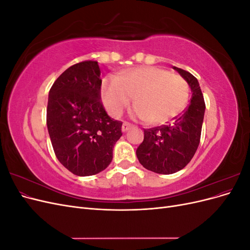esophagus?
<instances>
[{"label": "esophagus", "mask_w": 250, "mask_h": 250, "mask_svg": "<svg viewBox=\"0 0 250 250\" xmlns=\"http://www.w3.org/2000/svg\"><path fill=\"white\" fill-rule=\"evenodd\" d=\"M131 127H132V125H131L130 123L124 122V123H123V125H122V131H123V132H125V131H127V130H129Z\"/></svg>", "instance_id": "1"}]
</instances>
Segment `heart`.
<instances>
[{
    "label": "heart",
    "instance_id": "heart-1",
    "mask_svg": "<svg viewBox=\"0 0 250 250\" xmlns=\"http://www.w3.org/2000/svg\"><path fill=\"white\" fill-rule=\"evenodd\" d=\"M102 101L112 117L122 115L134 97L133 116L149 124H164L183 110L190 86L179 75L157 66H139L105 79Z\"/></svg>",
    "mask_w": 250,
    "mask_h": 250
}]
</instances>
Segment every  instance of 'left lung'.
Masks as SVG:
<instances>
[{
    "mask_svg": "<svg viewBox=\"0 0 250 250\" xmlns=\"http://www.w3.org/2000/svg\"><path fill=\"white\" fill-rule=\"evenodd\" d=\"M192 89L191 103L172 123L144 129V141L137 149L144 168L158 174H172L184 169L197 150L206 110L198 80L191 73L173 66Z\"/></svg>",
    "mask_w": 250,
    "mask_h": 250,
    "instance_id": "8db88e82",
    "label": "left lung"
}]
</instances>
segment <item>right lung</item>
Returning a JSON list of instances; mask_svg holds the SVG:
<instances>
[{
    "label": "right lung",
    "instance_id": "1",
    "mask_svg": "<svg viewBox=\"0 0 250 250\" xmlns=\"http://www.w3.org/2000/svg\"><path fill=\"white\" fill-rule=\"evenodd\" d=\"M100 69L85 60L70 66L49 93L47 126L57 160L78 176L103 171L122 135V122L111 119L101 102Z\"/></svg>",
    "mask_w": 250,
    "mask_h": 250
}]
</instances>
